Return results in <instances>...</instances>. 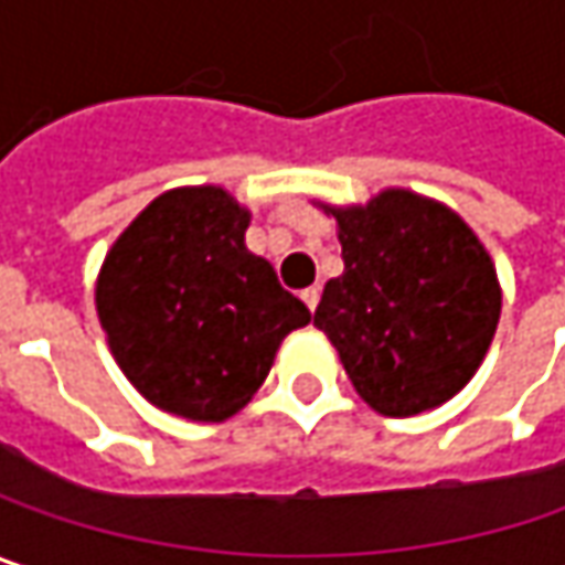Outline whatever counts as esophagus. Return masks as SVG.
Instances as JSON below:
<instances>
[{
  "instance_id": "34e87169",
  "label": "esophagus",
  "mask_w": 565,
  "mask_h": 565,
  "mask_svg": "<svg viewBox=\"0 0 565 565\" xmlns=\"http://www.w3.org/2000/svg\"><path fill=\"white\" fill-rule=\"evenodd\" d=\"M300 300H303V303H307V307H310V313H313L316 310V303H319V287H307V290H300Z\"/></svg>"
}]
</instances>
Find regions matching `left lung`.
<instances>
[{"mask_svg":"<svg viewBox=\"0 0 565 565\" xmlns=\"http://www.w3.org/2000/svg\"><path fill=\"white\" fill-rule=\"evenodd\" d=\"M313 204L335 220L345 262L322 287L313 326L374 413L438 409L492 345L502 313L492 255L457 211L409 188H383L367 204Z\"/></svg>","mask_w":565,"mask_h":565,"instance_id":"1","label":"left lung"}]
</instances>
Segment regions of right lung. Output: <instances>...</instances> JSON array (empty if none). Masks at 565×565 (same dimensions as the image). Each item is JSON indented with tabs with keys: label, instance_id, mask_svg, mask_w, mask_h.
Returning <instances> with one entry per match:
<instances>
[{
	"label": "right lung",
	"instance_id": "obj_1",
	"mask_svg": "<svg viewBox=\"0 0 565 565\" xmlns=\"http://www.w3.org/2000/svg\"><path fill=\"white\" fill-rule=\"evenodd\" d=\"M252 214L220 184L152 198L108 249L95 310L124 377L191 422L236 415L281 342L310 322L268 258L246 249Z\"/></svg>",
	"mask_w": 565,
	"mask_h": 565
}]
</instances>
